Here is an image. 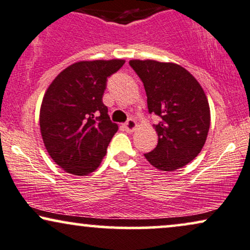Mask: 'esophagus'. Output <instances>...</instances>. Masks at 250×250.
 <instances>
[{"instance_id":"obj_1","label":"esophagus","mask_w":250,"mask_h":250,"mask_svg":"<svg viewBox=\"0 0 250 250\" xmlns=\"http://www.w3.org/2000/svg\"><path fill=\"white\" fill-rule=\"evenodd\" d=\"M136 127H137V123H136V121L134 119H129L127 122L125 123V129L127 130L128 132H132L136 129Z\"/></svg>"}]
</instances>
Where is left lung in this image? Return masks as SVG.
<instances>
[{
  "label": "left lung",
  "mask_w": 250,
  "mask_h": 250,
  "mask_svg": "<svg viewBox=\"0 0 250 250\" xmlns=\"http://www.w3.org/2000/svg\"><path fill=\"white\" fill-rule=\"evenodd\" d=\"M129 64L143 82L148 113L160 119L154 125L158 144L145 158L166 172L187 165L201 152L210 128V107L203 88L175 63L131 60Z\"/></svg>",
  "instance_id": "8db88e82"
}]
</instances>
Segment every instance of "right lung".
<instances>
[{
  "label": "right lung",
  "instance_id": "1",
  "mask_svg": "<svg viewBox=\"0 0 250 250\" xmlns=\"http://www.w3.org/2000/svg\"><path fill=\"white\" fill-rule=\"evenodd\" d=\"M123 64V60L74 63L47 88L40 131L49 156L65 172L86 175L105 157L119 127L110 121L103 96L107 78Z\"/></svg>",
  "mask_w": 250,
  "mask_h": 250
}]
</instances>
